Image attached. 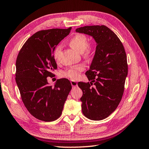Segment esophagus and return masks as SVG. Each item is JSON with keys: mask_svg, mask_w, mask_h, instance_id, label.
I'll return each instance as SVG.
<instances>
[{"mask_svg": "<svg viewBox=\"0 0 149 149\" xmlns=\"http://www.w3.org/2000/svg\"><path fill=\"white\" fill-rule=\"evenodd\" d=\"M70 83H71V84H72V86H73V87H76V86H77V82H75V81H72L71 82H70Z\"/></svg>", "mask_w": 149, "mask_h": 149, "instance_id": "esophagus-1", "label": "esophagus"}]
</instances>
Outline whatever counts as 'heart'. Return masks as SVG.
<instances>
[{
	"label": "heart",
	"mask_w": 149,
	"mask_h": 149,
	"mask_svg": "<svg viewBox=\"0 0 149 149\" xmlns=\"http://www.w3.org/2000/svg\"><path fill=\"white\" fill-rule=\"evenodd\" d=\"M70 46L76 51L81 53L82 55L86 57L93 55L96 50V44L93 41H88L87 37L82 34H76L72 36L68 41ZM62 47L60 45H57L53 52V57L55 60L58 59ZM84 65L71 67L65 70L62 75L65 77L69 78L72 80H76L79 77L80 74L84 70Z\"/></svg>",
	"instance_id": "b5f03b06"
}]
</instances>
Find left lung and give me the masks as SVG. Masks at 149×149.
Listing matches in <instances>:
<instances>
[{"mask_svg":"<svg viewBox=\"0 0 149 149\" xmlns=\"http://www.w3.org/2000/svg\"><path fill=\"white\" fill-rule=\"evenodd\" d=\"M75 31L93 36L97 43L90 69L86 72L91 82H79L78 86L83 93L84 115L102 120L115 111L123 97L128 74L127 54L119 38L104 25L86 26Z\"/></svg>","mask_w":149,"mask_h":149,"instance_id":"obj_1","label":"left lung"}]
</instances>
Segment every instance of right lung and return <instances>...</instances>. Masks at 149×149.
Segmentation results:
<instances>
[{
	"label": "right lung",
	"instance_id": "add662e5",
	"mask_svg": "<svg viewBox=\"0 0 149 149\" xmlns=\"http://www.w3.org/2000/svg\"><path fill=\"white\" fill-rule=\"evenodd\" d=\"M72 28L41 30L34 34L21 48L16 62V81L21 100L30 114L44 121L61 116L72 85L60 79L54 87L48 85L57 68L53 57L56 46L70 33Z\"/></svg>",
	"mask_w": 149,
	"mask_h": 149
}]
</instances>
